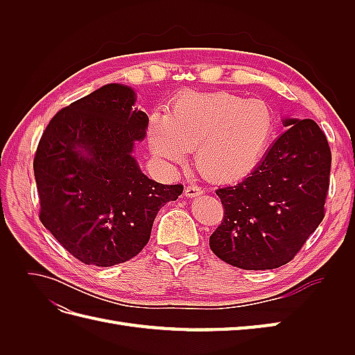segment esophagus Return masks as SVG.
Returning <instances> with one entry per match:
<instances>
[{
	"label": "esophagus",
	"mask_w": 355,
	"mask_h": 355,
	"mask_svg": "<svg viewBox=\"0 0 355 355\" xmlns=\"http://www.w3.org/2000/svg\"><path fill=\"white\" fill-rule=\"evenodd\" d=\"M201 194H202V189H201L200 187H197V185H188V187L185 188V196L189 197V198L198 197V196H201Z\"/></svg>",
	"instance_id": "34e87169"
}]
</instances>
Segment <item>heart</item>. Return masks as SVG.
Wrapping results in <instances>:
<instances>
[{
	"label": "heart",
	"instance_id": "b5f03b06",
	"mask_svg": "<svg viewBox=\"0 0 355 355\" xmlns=\"http://www.w3.org/2000/svg\"><path fill=\"white\" fill-rule=\"evenodd\" d=\"M275 130V115L262 99L227 92L187 93L168 115L149 120L153 153L167 163H182L196 151L200 173L214 182L240 179L261 163Z\"/></svg>",
	"mask_w": 355,
	"mask_h": 355
}]
</instances>
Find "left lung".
<instances>
[{"label": "left lung", "mask_w": 355, "mask_h": 355, "mask_svg": "<svg viewBox=\"0 0 355 355\" xmlns=\"http://www.w3.org/2000/svg\"><path fill=\"white\" fill-rule=\"evenodd\" d=\"M287 130L244 180L216 189L223 218L210 235L219 259L243 270L288 263L323 220L331 153L313 120H284Z\"/></svg>", "instance_id": "left-lung-1"}]
</instances>
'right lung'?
<instances>
[{
	"label": "right lung",
	"mask_w": 355,
	"mask_h": 355,
	"mask_svg": "<svg viewBox=\"0 0 355 355\" xmlns=\"http://www.w3.org/2000/svg\"><path fill=\"white\" fill-rule=\"evenodd\" d=\"M135 101L130 87L103 85L53 116L37 146L40 220L85 265L130 261L158 210L184 191L148 179L132 157L148 125Z\"/></svg>",
	"instance_id": "right-lung-1"
}]
</instances>
